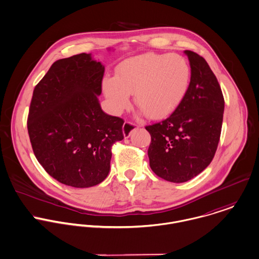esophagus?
<instances>
[{
    "mask_svg": "<svg viewBox=\"0 0 259 259\" xmlns=\"http://www.w3.org/2000/svg\"><path fill=\"white\" fill-rule=\"evenodd\" d=\"M137 128V126L135 125V124H133V123H131V122H125L124 123V125H123V135H124V137L125 138H128L130 135H131V133L135 130Z\"/></svg>",
    "mask_w": 259,
    "mask_h": 259,
    "instance_id": "1",
    "label": "esophagus"
}]
</instances>
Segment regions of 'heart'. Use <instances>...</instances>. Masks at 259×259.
Wrapping results in <instances>:
<instances>
[{
	"instance_id": "1",
	"label": "heart",
	"mask_w": 259,
	"mask_h": 259,
	"mask_svg": "<svg viewBox=\"0 0 259 259\" xmlns=\"http://www.w3.org/2000/svg\"><path fill=\"white\" fill-rule=\"evenodd\" d=\"M187 60L178 54L145 53L122 61L116 76H106L104 94L115 114L135 102L149 118L159 119L172 113L183 101L190 84Z\"/></svg>"
}]
</instances>
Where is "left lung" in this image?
<instances>
[{
	"label": "left lung",
	"mask_w": 259,
	"mask_h": 259,
	"mask_svg": "<svg viewBox=\"0 0 259 259\" xmlns=\"http://www.w3.org/2000/svg\"><path fill=\"white\" fill-rule=\"evenodd\" d=\"M188 91L175 111L162 122L146 126L151 135L149 163L157 176L174 183L201 173L216 152L224 112L219 83L205 59L192 51Z\"/></svg>",
	"instance_id": "8db88e82"
}]
</instances>
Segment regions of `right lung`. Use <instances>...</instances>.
<instances>
[{"label": "right lung", "mask_w": 259, "mask_h": 259, "mask_svg": "<svg viewBox=\"0 0 259 259\" xmlns=\"http://www.w3.org/2000/svg\"><path fill=\"white\" fill-rule=\"evenodd\" d=\"M105 67L91 54L56 61L33 92L28 132L34 154L59 182L88 188L110 171L124 121L106 114L98 96Z\"/></svg>", "instance_id": "obj_1"}]
</instances>
